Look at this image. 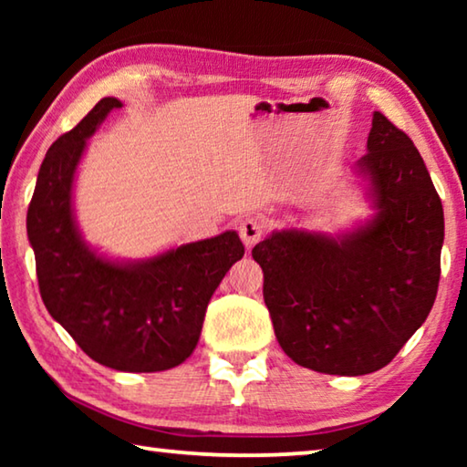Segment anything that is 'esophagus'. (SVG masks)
<instances>
[{
	"label": "esophagus",
	"instance_id": "34e87169",
	"mask_svg": "<svg viewBox=\"0 0 467 467\" xmlns=\"http://www.w3.org/2000/svg\"><path fill=\"white\" fill-rule=\"evenodd\" d=\"M239 234H241V239H243V243H244V247L251 249L253 244L262 241V236H264V223H262V220H259V218H255V216L244 218L243 223H241V226H239Z\"/></svg>",
	"mask_w": 467,
	"mask_h": 467
}]
</instances>
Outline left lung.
I'll return each mask as SVG.
<instances>
[{"label":"left lung","mask_w":467,"mask_h":467,"mask_svg":"<svg viewBox=\"0 0 467 467\" xmlns=\"http://www.w3.org/2000/svg\"><path fill=\"white\" fill-rule=\"evenodd\" d=\"M354 169L367 220L337 234L284 228L251 251L282 350L326 375L389 365L429 317L441 275L442 203L414 141L375 110Z\"/></svg>","instance_id":"1"}]
</instances>
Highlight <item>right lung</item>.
<instances>
[{"mask_svg":"<svg viewBox=\"0 0 467 467\" xmlns=\"http://www.w3.org/2000/svg\"><path fill=\"white\" fill-rule=\"evenodd\" d=\"M119 99L99 100L53 141L36 177L26 231L51 317L92 360L125 373H158L192 357L205 309L244 247L234 231L148 259H110L88 243L74 214L78 164Z\"/></svg>","mask_w":467,"mask_h":467,"instance_id":"add662e5","label":"right lung"}]
</instances>
